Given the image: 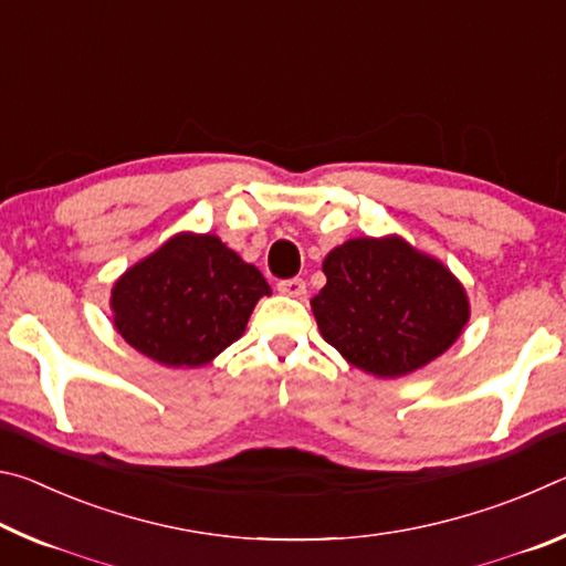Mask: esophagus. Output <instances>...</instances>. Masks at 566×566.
Masks as SVG:
<instances>
[{"label": "esophagus", "instance_id": "obj_1", "mask_svg": "<svg viewBox=\"0 0 566 566\" xmlns=\"http://www.w3.org/2000/svg\"><path fill=\"white\" fill-rule=\"evenodd\" d=\"M276 286H280V292L286 294V296H304L306 294V284H304V280H300V276H292V280H282Z\"/></svg>", "mask_w": 566, "mask_h": 566}]
</instances>
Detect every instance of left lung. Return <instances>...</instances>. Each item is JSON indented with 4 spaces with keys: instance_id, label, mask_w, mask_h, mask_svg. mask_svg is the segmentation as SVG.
Wrapping results in <instances>:
<instances>
[{
    "instance_id": "8db88e82",
    "label": "left lung",
    "mask_w": 566,
    "mask_h": 566,
    "mask_svg": "<svg viewBox=\"0 0 566 566\" xmlns=\"http://www.w3.org/2000/svg\"><path fill=\"white\" fill-rule=\"evenodd\" d=\"M312 300L324 342L375 377H405L444 354L469 322L464 286L401 237L349 239L322 264Z\"/></svg>"
}]
</instances>
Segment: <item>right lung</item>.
Instances as JSON below:
<instances>
[{"label":"right lung","mask_w":566,"mask_h":566,"mask_svg":"<svg viewBox=\"0 0 566 566\" xmlns=\"http://www.w3.org/2000/svg\"><path fill=\"white\" fill-rule=\"evenodd\" d=\"M272 294L214 234H177L124 272L112 290L114 327L167 367H202L244 334L260 296Z\"/></svg>","instance_id":"obj_1"}]
</instances>
